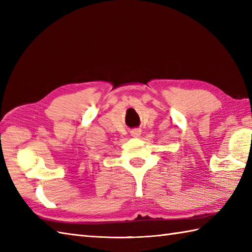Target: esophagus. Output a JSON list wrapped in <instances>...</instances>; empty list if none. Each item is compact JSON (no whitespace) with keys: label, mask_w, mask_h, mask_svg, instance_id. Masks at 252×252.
Segmentation results:
<instances>
[{"label":"esophagus","mask_w":252,"mask_h":252,"mask_svg":"<svg viewBox=\"0 0 252 252\" xmlns=\"http://www.w3.org/2000/svg\"><path fill=\"white\" fill-rule=\"evenodd\" d=\"M141 134H142V131L140 129H134L131 131V135L133 137H138V136H141Z\"/></svg>","instance_id":"obj_1"}]
</instances>
